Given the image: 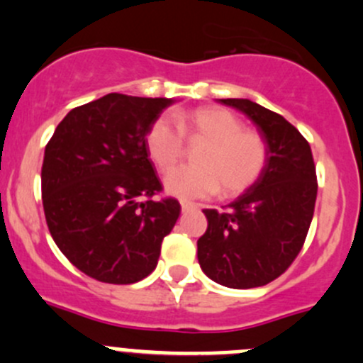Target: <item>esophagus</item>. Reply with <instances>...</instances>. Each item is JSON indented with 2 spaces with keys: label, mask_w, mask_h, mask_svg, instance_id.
Segmentation results:
<instances>
[{
  "label": "esophagus",
  "mask_w": 363,
  "mask_h": 363,
  "mask_svg": "<svg viewBox=\"0 0 363 363\" xmlns=\"http://www.w3.org/2000/svg\"><path fill=\"white\" fill-rule=\"evenodd\" d=\"M197 206L194 203H186V201H182V211H192V209H196Z\"/></svg>",
  "instance_id": "34e87169"
}]
</instances>
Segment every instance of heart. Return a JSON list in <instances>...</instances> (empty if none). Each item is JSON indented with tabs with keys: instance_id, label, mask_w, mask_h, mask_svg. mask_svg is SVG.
<instances>
[{
	"instance_id": "heart-1",
	"label": "heart",
	"mask_w": 363,
	"mask_h": 363,
	"mask_svg": "<svg viewBox=\"0 0 363 363\" xmlns=\"http://www.w3.org/2000/svg\"><path fill=\"white\" fill-rule=\"evenodd\" d=\"M204 139L197 167L169 171L164 189L180 199L209 197L222 189L223 196H238L262 177L269 159L267 141L259 130L245 129L242 121L223 108H199L177 113L174 121L159 117L147 133V150L160 171H167L182 153V134Z\"/></svg>"
}]
</instances>
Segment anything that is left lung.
I'll list each match as a JSON object with an SVG mask.
<instances>
[{"instance_id":"left-lung-1","label":"left lung","mask_w":363,"mask_h":363,"mask_svg":"<svg viewBox=\"0 0 363 363\" xmlns=\"http://www.w3.org/2000/svg\"><path fill=\"white\" fill-rule=\"evenodd\" d=\"M242 111L267 141L262 177L227 206L203 209L197 241L204 274L229 289H255L281 276L301 252L316 203L311 147L289 121L250 99H218Z\"/></svg>"}]
</instances>
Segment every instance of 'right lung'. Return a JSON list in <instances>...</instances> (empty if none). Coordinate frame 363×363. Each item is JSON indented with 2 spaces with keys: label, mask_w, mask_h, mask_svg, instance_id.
<instances>
[{
  "label": "right lung",
  "mask_w": 363,
  "mask_h": 363,
  "mask_svg": "<svg viewBox=\"0 0 363 363\" xmlns=\"http://www.w3.org/2000/svg\"><path fill=\"white\" fill-rule=\"evenodd\" d=\"M174 99L111 92L73 108L45 147L42 199L66 259L103 283L130 285L157 267L180 203L162 190L147 133Z\"/></svg>",
  "instance_id": "add662e5"
}]
</instances>
